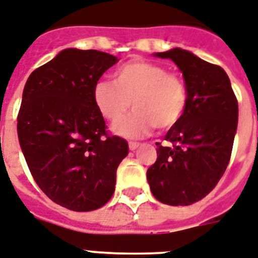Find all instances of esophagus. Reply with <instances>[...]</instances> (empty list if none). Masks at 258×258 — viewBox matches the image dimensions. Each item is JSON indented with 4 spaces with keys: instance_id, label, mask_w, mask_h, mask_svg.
Returning a JSON list of instances; mask_svg holds the SVG:
<instances>
[{
    "instance_id": "esophagus-1",
    "label": "esophagus",
    "mask_w": 258,
    "mask_h": 258,
    "mask_svg": "<svg viewBox=\"0 0 258 258\" xmlns=\"http://www.w3.org/2000/svg\"><path fill=\"white\" fill-rule=\"evenodd\" d=\"M141 146V143H137V142H130L128 143V147H130V150H137L138 147Z\"/></svg>"
}]
</instances>
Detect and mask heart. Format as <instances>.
Listing matches in <instances>:
<instances>
[{
  "instance_id": "obj_1",
  "label": "heart",
  "mask_w": 258,
  "mask_h": 258,
  "mask_svg": "<svg viewBox=\"0 0 258 258\" xmlns=\"http://www.w3.org/2000/svg\"><path fill=\"white\" fill-rule=\"evenodd\" d=\"M131 101L136 111L122 119ZM93 101L107 120L122 119L112 127L116 135L138 139L155 127L169 130L181 120L188 105V89L181 77L164 66L137 59L117 69L113 82H96Z\"/></svg>"
}]
</instances>
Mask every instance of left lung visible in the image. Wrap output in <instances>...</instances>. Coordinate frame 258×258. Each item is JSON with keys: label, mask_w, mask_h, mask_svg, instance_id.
<instances>
[{"label": "left lung", "mask_w": 258, "mask_h": 258, "mask_svg": "<svg viewBox=\"0 0 258 258\" xmlns=\"http://www.w3.org/2000/svg\"><path fill=\"white\" fill-rule=\"evenodd\" d=\"M154 56L173 60L182 73L188 105L182 119L157 143V161L147 169L151 194L161 203L189 206L211 192L223 176L238 124V103L221 66L190 51L172 48Z\"/></svg>", "instance_id": "8db88e82"}]
</instances>
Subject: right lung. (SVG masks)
<instances>
[{"label":"right lung","mask_w":258,"mask_h":258,"mask_svg":"<svg viewBox=\"0 0 258 258\" xmlns=\"http://www.w3.org/2000/svg\"><path fill=\"white\" fill-rule=\"evenodd\" d=\"M119 59L66 48L27 80L17 117L21 151L39 188L62 207L93 211L115 192L128 143L109 137L93 86Z\"/></svg>","instance_id":"1"}]
</instances>
